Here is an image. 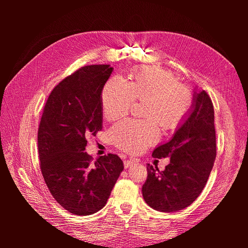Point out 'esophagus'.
<instances>
[{"label":"esophagus","mask_w":248,"mask_h":248,"mask_svg":"<svg viewBox=\"0 0 248 248\" xmlns=\"http://www.w3.org/2000/svg\"><path fill=\"white\" fill-rule=\"evenodd\" d=\"M136 162H137V160L134 159V158H129V159H127V160H124V168L125 169L129 168L130 166H132V164H134Z\"/></svg>","instance_id":"1"}]
</instances>
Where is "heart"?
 <instances>
[{
  "label": "heart",
  "mask_w": 248,
  "mask_h": 248,
  "mask_svg": "<svg viewBox=\"0 0 248 248\" xmlns=\"http://www.w3.org/2000/svg\"><path fill=\"white\" fill-rule=\"evenodd\" d=\"M134 100H145L146 119H126L110 130L115 145L127 152L139 153L160 137L164 129L177 127L189 111L192 97L189 90L178 84L169 71L157 67H142L133 72L131 80L111 77L101 93L103 115L115 120L129 111Z\"/></svg>",
  "instance_id": "b5f03b06"
}]
</instances>
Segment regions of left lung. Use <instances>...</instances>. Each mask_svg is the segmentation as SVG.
I'll list each match as a JSON object with an SVG mask.
<instances>
[{"mask_svg":"<svg viewBox=\"0 0 248 248\" xmlns=\"http://www.w3.org/2000/svg\"><path fill=\"white\" fill-rule=\"evenodd\" d=\"M155 158L170 157L164 170L148 163L141 187L147 204L157 211L176 212L191 205L208 181L216 157L213 103L194 89L189 111L172 138L154 149Z\"/></svg>","mask_w":248,"mask_h":248,"instance_id":"obj_1","label":"left lung"}]
</instances>
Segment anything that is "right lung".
Wrapping results in <instances>:
<instances>
[{
  "mask_svg": "<svg viewBox=\"0 0 248 248\" xmlns=\"http://www.w3.org/2000/svg\"><path fill=\"white\" fill-rule=\"evenodd\" d=\"M114 70L90 65L67 77L52 90L38 129L40 169L51 196L76 215L98 212L124 169L116 154L96 161L85 152L87 137L102 129L101 93Z\"/></svg>",
  "mask_w": 248,
  "mask_h": 248,
  "instance_id": "obj_1",
  "label": "right lung"
}]
</instances>
